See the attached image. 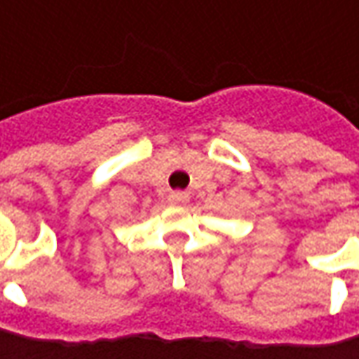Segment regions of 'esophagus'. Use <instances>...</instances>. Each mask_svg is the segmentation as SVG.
<instances>
[{
  "label": "esophagus",
  "instance_id": "esophagus-1",
  "mask_svg": "<svg viewBox=\"0 0 359 359\" xmlns=\"http://www.w3.org/2000/svg\"><path fill=\"white\" fill-rule=\"evenodd\" d=\"M168 201H170L172 205H182V203H186L187 201V194L186 191H173V194H170Z\"/></svg>",
  "mask_w": 359,
  "mask_h": 359
}]
</instances>
